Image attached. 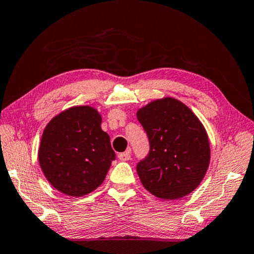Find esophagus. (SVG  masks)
Listing matches in <instances>:
<instances>
[{
    "label": "esophagus",
    "mask_w": 254,
    "mask_h": 254,
    "mask_svg": "<svg viewBox=\"0 0 254 254\" xmlns=\"http://www.w3.org/2000/svg\"><path fill=\"white\" fill-rule=\"evenodd\" d=\"M131 158V150L128 149L127 151L126 152H121V154H119V159L122 160V162H127V160H130Z\"/></svg>",
    "instance_id": "34e87169"
}]
</instances>
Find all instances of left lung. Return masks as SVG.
<instances>
[{
    "mask_svg": "<svg viewBox=\"0 0 254 254\" xmlns=\"http://www.w3.org/2000/svg\"><path fill=\"white\" fill-rule=\"evenodd\" d=\"M136 118L147 132L150 151L136 166L148 192L178 200L194 191L210 164V143L203 124L181 100L155 99L139 108Z\"/></svg>",
    "mask_w": 254,
    "mask_h": 254,
    "instance_id": "left-lung-1",
    "label": "left lung"
}]
</instances>
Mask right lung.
Returning a JSON list of instances; mask_svg holds the SVG:
<instances>
[{"label": "right lung", "instance_id": "add662e5", "mask_svg": "<svg viewBox=\"0 0 254 254\" xmlns=\"http://www.w3.org/2000/svg\"><path fill=\"white\" fill-rule=\"evenodd\" d=\"M100 124L102 115L95 107L80 105L59 113L44 128L39 166L63 194L87 195L105 180L115 152Z\"/></svg>", "mask_w": 254, "mask_h": 254}]
</instances>
